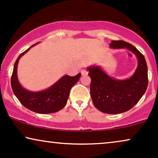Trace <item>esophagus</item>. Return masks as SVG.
Returning a JSON list of instances; mask_svg holds the SVG:
<instances>
[{
    "label": "esophagus",
    "instance_id": "obj_1",
    "mask_svg": "<svg viewBox=\"0 0 158 158\" xmlns=\"http://www.w3.org/2000/svg\"><path fill=\"white\" fill-rule=\"evenodd\" d=\"M81 75H82V76H86V75H87L88 72H87V71H86L85 69H82L81 71Z\"/></svg>",
    "mask_w": 158,
    "mask_h": 158
}]
</instances>
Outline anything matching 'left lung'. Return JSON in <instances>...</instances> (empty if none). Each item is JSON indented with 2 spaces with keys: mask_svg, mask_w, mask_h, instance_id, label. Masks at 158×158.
Wrapping results in <instances>:
<instances>
[{
  "mask_svg": "<svg viewBox=\"0 0 158 158\" xmlns=\"http://www.w3.org/2000/svg\"><path fill=\"white\" fill-rule=\"evenodd\" d=\"M109 47L126 49L138 60L135 72L125 79L110 77L99 65L87 68L91 78L90 95L95 107L103 113L117 114L132 109L143 96L148 85V70L144 57L134 46L123 41H112Z\"/></svg>",
  "mask_w": 158,
  "mask_h": 158,
  "instance_id": "8db88e82",
  "label": "left lung"
}]
</instances>
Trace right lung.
<instances>
[{"label":"right lung","mask_w":158,"mask_h":158,"mask_svg":"<svg viewBox=\"0 0 158 158\" xmlns=\"http://www.w3.org/2000/svg\"><path fill=\"white\" fill-rule=\"evenodd\" d=\"M36 43L24 52L17 57L11 76V85L13 93L19 102L29 110L39 114H50L61 110L66 105L70 90L75 84L78 82L81 77V73L74 77L64 75L58 81L41 91H30L24 88L19 83L17 77V65L19 59L30 50L31 47L36 45Z\"/></svg>","instance_id":"add662e5"}]
</instances>
